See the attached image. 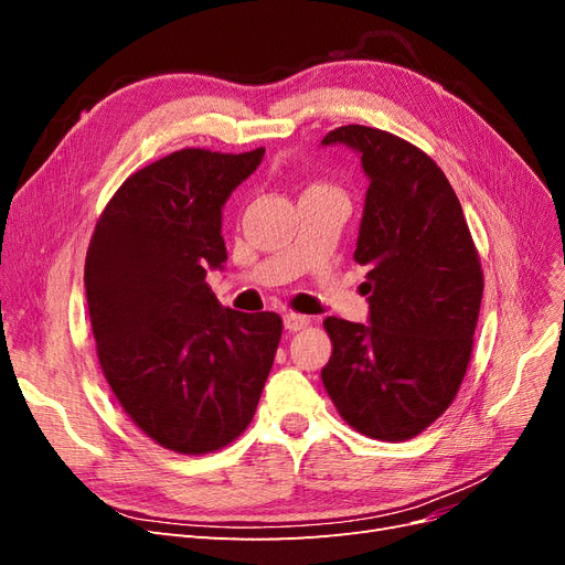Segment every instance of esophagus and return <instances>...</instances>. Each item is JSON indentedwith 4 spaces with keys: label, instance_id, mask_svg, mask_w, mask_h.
Returning <instances> with one entry per match:
<instances>
[{
    "label": "esophagus",
    "instance_id": "esophagus-1",
    "mask_svg": "<svg viewBox=\"0 0 565 565\" xmlns=\"http://www.w3.org/2000/svg\"><path fill=\"white\" fill-rule=\"evenodd\" d=\"M282 322H285V330L299 332V330H303L306 324H309L311 320L306 318V316H301V313H285V316H282Z\"/></svg>",
    "mask_w": 565,
    "mask_h": 565
}]
</instances>
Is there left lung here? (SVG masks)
<instances>
[{"mask_svg": "<svg viewBox=\"0 0 565 565\" xmlns=\"http://www.w3.org/2000/svg\"><path fill=\"white\" fill-rule=\"evenodd\" d=\"M370 181L353 259L367 266L370 322L324 318L320 377L339 415L377 440L422 434L455 401L473 347L483 270L440 167L398 136L363 125L330 131Z\"/></svg>", "mask_w": 565, "mask_h": 565, "instance_id": "obj_1", "label": "left lung"}]
</instances>
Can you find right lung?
<instances>
[{"label":"right lung","mask_w":565,"mask_h":565,"mask_svg":"<svg viewBox=\"0 0 565 565\" xmlns=\"http://www.w3.org/2000/svg\"><path fill=\"white\" fill-rule=\"evenodd\" d=\"M264 152L185 148L139 169L89 243L100 370L129 419L181 455L214 452L247 429L280 344L278 313L224 309L204 282L228 259L224 204Z\"/></svg>","instance_id":"right-lung-1"}]
</instances>
